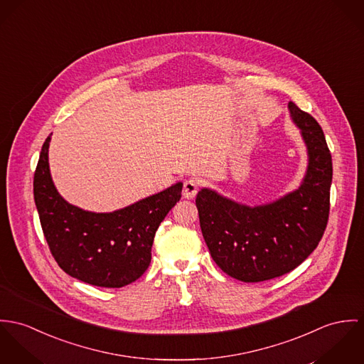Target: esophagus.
<instances>
[{
    "label": "esophagus",
    "instance_id": "esophagus-1",
    "mask_svg": "<svg viewBox=\"0 0 364 364\" xmlns=\"http://www.w3.org/2000/svg\"><path fill=\"white\" fill-rule=\"evenodd\" d=\"M198 187H200V181L194 177L187 178L183 184V197L184 198H194L198 193Z\"/></svg>",
    "mask_w": 364,
    "mask_h": 364
}]
</instances>
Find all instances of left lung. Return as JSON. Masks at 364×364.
Segmentation results:
<instances>
[{
	"instance_id": "1",
	"label": "left lung",
	"mask_w": 364,
	"mask_h": 364,
	"mask_svg": "<svg viewBox=\"0 0 364 364\" xmlns=\"http://www.w3.org/2000/svg\"><path fill=\"white\" fill-rule=\"evenodd\" d=\"M289 109L309 149V168L299 190L254 208L208 188L196 200L213 261L242 282H262L293 271L317 248L328 223L332 158L323 128L293 102Z\"/></svg>"
}]
</instances>
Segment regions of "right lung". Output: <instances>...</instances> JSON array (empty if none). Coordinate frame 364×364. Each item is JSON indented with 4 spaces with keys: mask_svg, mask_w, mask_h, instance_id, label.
I'll list each match as a JSON object with an SVG mask.
<instances>
[{
    "mask_svg": "<svg viewBox=\"0 0 364 364\" xmlns=\"http://www.w3.org/2000/svg\"><path fill=\"white\" fill-rule=\"evenodd\" d=\"M48 142L43 144L33 177L41 229L58 267L73 278L100 287H122L148 269L155 233L180 201L183 184L112 213H93L64 201L48 170Z\"/></svg>",
    "mask_w": 364,
    "mask_h": 364,
    "instance_id": "add662e5",
    "label": "right lung"
}]
</instances>
